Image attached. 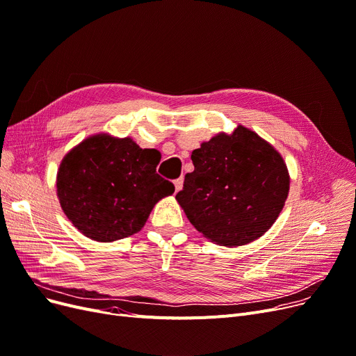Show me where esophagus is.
Returning a JSON list of instances; mask_svg holds the SVG:
<instances>
[{"mask_svg": "<svg viewBox=\"0 0 356 356\" xmlns=\"http://www.w3.org/2000/svg\"><path fill=\"white\" fill-rule=\"evenodd\" d=\"M181 188H183V179L180 177L177 180H175V189H176V192H179Z\"/></svg>", "mask_w": 356, "mask_h": 356, "instance_id": "34e87169", "label": "esophagus"}]
</instances>
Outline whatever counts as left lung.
Wrapping results in <instances>:
<instances>
[{"instance_id":"8db88e82","label":"left lung","mask_w":356,"mask_h":356,"mask_svg":"<svg viewBox=\"0 0 356 356\" xmlns=\"http://www.w3.org/2000/svg\"><path fill=\"white\" fill-rule=\"evenodd\" d=\"M195 170L184 176L176 200L209 241L237 247L264 236L289 193L288 167L272 144L237 125L192 152Z\"/></svg>"}]
</instances>
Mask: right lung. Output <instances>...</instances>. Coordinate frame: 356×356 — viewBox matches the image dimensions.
Returning <instances> with one entry per match:
<instances>
[{
  "instance_id": "obj_1",
  "label": "right lung",
  "mask_w": 356,
  "mask_h": 356,
  "mask_svg": "<svg viewBox=\"0 0 356 356\" xmlns=\"http://www.w3.org/2000/svg\"><path fill=\"white\" fill-rule=\"evenodd\" d=\"M157 149L111 134L87 136L71 148L56 173V196L67 218L86 237L112 243L145 225L159 200L173 195L156 172Z\"/></svg>"
}]
</instances>
